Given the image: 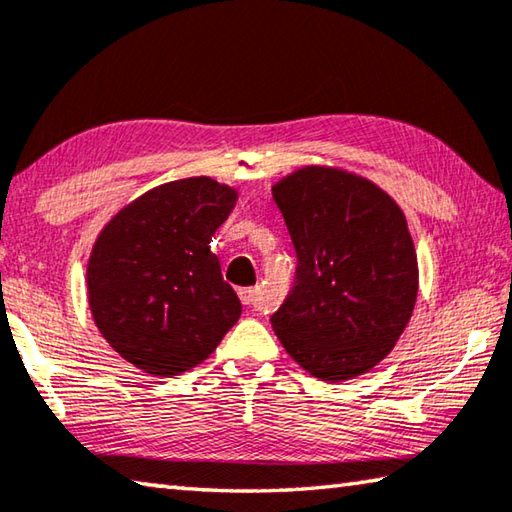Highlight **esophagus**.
<instances>
[{
	"mask_svg": "<svg viewBox=\"0 0 512 512\" xmlns=\"http://www.w3.org/2000/svg\"><path fill=\"white\" fill-rule=\"evenodd\" d=\"M239 298H241V302H244L246 307L262 309V289H259V287L241 289V291H239Z\"/></svg>",
	"mask_w": 512,
	"mask_h": 512,
	"instance_id": "34e87169",
	"label": "esophagus"
}]
</instances>
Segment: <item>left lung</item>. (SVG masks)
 Masks as SVG:
<instances>
[{"label": "left lung", "instance_id": "left-lung-1", "mask_svg": "<svg viewBox=\"0 0 512 512\" xmlns=\"http://www.w3.org/2000/svg\"><path fill=\"white\" fill-rule=\"evenodd\" d=\"M298 255L296 287L271 323L289 357L323 381L386 359L418 300V255L402 207L372 180L309 164L273 185Z\"/></svg>", "mask_w": 512, "mask_h": 512}]
</instances>
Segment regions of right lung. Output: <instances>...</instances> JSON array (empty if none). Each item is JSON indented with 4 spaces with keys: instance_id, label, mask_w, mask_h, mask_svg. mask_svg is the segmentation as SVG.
Instances as JSON below:
<instances>
[{
    "instance_id": "obj_1",
    "label": "right lung",
    "mask_w": 512,
    "mask_h": 512,
    "mask_svg": "<svg viewBox=\"0 0 512 512\" xmlns=\"http://www.w3.org/2000/svg\"><path fill=\"white\" fill-rule=\"evenodd\" d=\"M237 189L194 176L153 187L103 225L88 259V302L103 339L146 375L205 361L241 316L210 250Z\"/></svg>"
}]
</instances>
